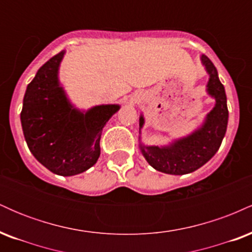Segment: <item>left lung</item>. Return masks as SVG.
Segmentation results:
<instances>
[{
    "label": "left lung",
    "mask_w": 252,
    "mask_h": 252,
    "mask_svg": "<svg viewBox=\"0 0 252 252\" xmlns=\"http://www.w3.org/2000/svg\"><path fill=\"white\" fill-rule=\"evenodd\" d=\"M201 60L210 74L207 91L216 98V106L207 115L206 122L192 135L176 141L169 147H141L150 166L167 174L182 175L200 168L218 152L226 132L228 110L224 85L209 58L201 56ZM142 126L143 117H141L140 126Z\"/></svg>",
    "instance_id": "left-lung-1"
}]
</instances>
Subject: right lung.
I'll return each instance as SVG.
<instances>
[{
    "instance_id": "right-lung-1",
    "label": "right lung",
    "mask_w": 252,
    "mask_h": 252,
    "mask_svg": "<svg viewBox=\"0 0 252 252\" xmlns=\"http://www.w3.org/2000/svg\"><path fill=\"white\" fill-rule=\"evenodd\" d=\"M63 57V51L52 57L28 84L21 124L34 158L54 174L71 176L97 162L102 130L120 106H94L86 114L72 108L58 82Z\"/></svg>"
}]
</instances>
